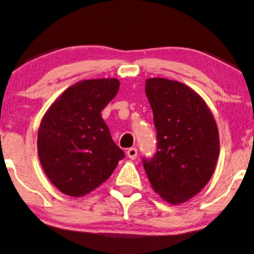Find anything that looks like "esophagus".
I'll list each match as a JSON object with an SVG mask.
<instances>
[{
    "label": "esophagus",
    "instance_id": "1",
    "mask_svg": "<svg viewBox=\"0 0 254 254\" xmlns=\"http://www.w3.org/2000/svg\"><path fill=\"white\" fill-rule=\"evenodd\" d=\"M127 156L131 160H135L136 159V155H137V150L135 149V147H130V149L127 150Z\"/></svg>",
    "mask_w": 254,
    "mask_h": 254
}]
</instances>
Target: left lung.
I'll list each match as a JSON object with an SVG mask.
<instances>
[{
	"mask_svg": "<svg viewBox=\"0 0 254 254\" xmlns=\"http://www.w3.org/2000/svg\"><path fill=\"white\" fill-rule=\"evenodd\" d=\"M145 93L153 111L156 152L143 158L152 188L162 199L179 204L209 182L219 158L215 120L201 96L181 82L147 79Z\"/></svg>",
	"mask_w": 254,
	"mask_h": 254,
	"instance_id": "left-lung-1",
	"label": "left lung"
}]
</instances>
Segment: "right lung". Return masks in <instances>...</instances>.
<instances>
[{"label":"right lung","mask_w":254,"mask_h":254,"mask_svg":"<svg viewBox=\"0 0 254 254\" xmlns=\"http://www.w3.org/2000/svg\"><path fill=\"white\" fill-rule=\"evenodd\" d=\"M119 87L117 79L77 82L63 92L41 121L40 162L64 194L77 197L93 191L126 158L101 117Z\"/></svg>","instance_id":"obj_1"}]
</instances>
